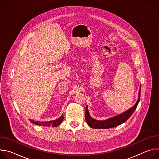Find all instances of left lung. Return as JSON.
<instances>
[{"label": "left lung", "instance_id": "1", "mask_svg": "<svg viewBox=\"0 0 159 159\" xmlns=\"http://www.w3.org/2000/svg\"><path fill=\"white\" fill-rule=\"evenodd\" d=\"M140 91H141V87H140V90L139 92V99L137 102H136L134 106H133L132 107H131L129 109L128 111L124 112L123 113H121V114L117 115L115 117H112L111 118H109L106 120L104 121H99L93 119V118L90 117L89 110L87 108V106L86 107L85 109V119L88 124V125L94 129H107V128H114L117 126L120 125L121 124L125 123L126 121L128 120V118L132 115L133 113L134 112V110L137 108L138 104L140 101Z\"/></svg>", "mask_w": 159, "mask_h": 159}]
</instances>
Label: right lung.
<instances>
[{
  "mask_svg": "<svg viewBox=\"0 0 159 159\" xmlns=\"http://www.w3.org/2000/svg\"><path fill=\"white\" fill-rule=\"evenodd\" d=\"M63 115L61 116L59 118H58L56 120H53L50 121H46V122H40V121H35L32 120H30V121L36 125H40V126H52V127H57L58 125H60L61 122L63 121Z\"/></svg>",
  "mask_w": 159,
  "mask_h": 159,
  "instance_id": "add662e5",
  "label": "right lung"
}]
</instances>
